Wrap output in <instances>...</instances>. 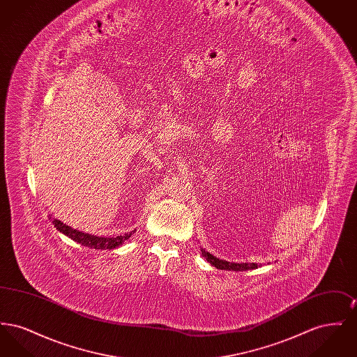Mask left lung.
Wrapping results in <instances>:
<instances>
[{
	"mask_svg": "<svg viewBox=\"0 0 357 357\" xmlns=\"http://www.w3.org/2000/svg\"><path fill=\"white\" fill-rule=\"evenodd\" d=\"M202 255L207 259V262H210L213 266H215L217 269H221V271H233V272H243V271H253L257 269L258 265L255 262H245V264H237V262H227L225 259H220L217 257H214L213 255H210L208 252H206L204 249H201Z\"/></svg>",
	"mask_w": 357,
	"mask_h": 357,
	"instance_id": "8db88e82",
	"label": "left lung"
}]
</instances>
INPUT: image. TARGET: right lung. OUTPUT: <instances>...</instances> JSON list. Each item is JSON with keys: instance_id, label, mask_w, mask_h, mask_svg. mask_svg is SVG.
Masks as SVG:
<instances>
[{"instance_id": "add662e5", "label": "right lung", "mask_w": 357, "mask_h": 357, "mask_svg": "<svg viewBox=\"0 0 357 357\" xmlns=\"http://www.w3.org/2000/svg\"><path fill=\"white\" fill-rule=\"evenodd\" d=\"M52 223L54 225V227L63 233L64 236L73 239L75 242L86 246V248H91V249H99V250H104V249H115V248H119L120 245H123L124 241H127L128 238L132 236V231L131 233H127L124 236H118V237H98V236H92V234H88V233H83V231H79L76 229H72L68 225L63 223L56 218H52Z\"/></svg>"}]
</instances>
